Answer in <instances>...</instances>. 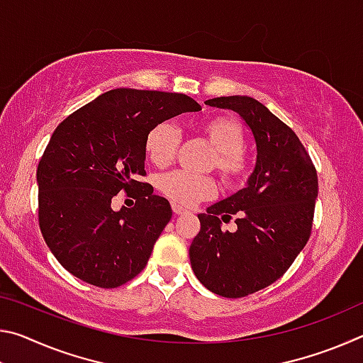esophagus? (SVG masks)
Instances as JSON below:
<instances>
[{"mask_svg":"<svg viewBox=\"0 0 363 363\" xmlns=\"http://www.w3.org/2000/svg\"><path fill=\"white\" fill-rule=\"evenodd\" d=\"M171 208H173V213H174V214H177V216H179V214L187 213L186 208H182L181 205H177V203H173V205H171Z\"/></svg>","mask_w":363,"mask_h":363,"instance_id":"34e87169","label":"esophagus"}]
</instances>
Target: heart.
I'll list each match as a JSON object with an SVG mask.
<instances>
[{
    "instance_id": "1",
    "label": "heart",
    "mask_w": 363,
    "mask_h": 363,
    "mask_svg": "<svg viewBox=\"0 0 363 363\" xmlns=\"http://www.w3.org/2000/svg\"><path fill=\"white\" fill-rule=\"evenodd\" d=\"M199 133L214 149L208 168L216 169L225 187H237L243 182L250 173L251 162L245 150L247 134L242 123L227 115L211 116L201 123ZM179 144L181 133L171 121H160L153 125L144 139L147 157L160 168L173 163ZM158 189L174 203L192 206L216 192V182L211 176L176 169L160 177Z\"/></svg>"
}]
</instances>
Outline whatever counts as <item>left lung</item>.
<instances>
[{
	"instance_id": "1",
	"label": "left lung",
	"mask_w": 363,
	"mask_h": 363,
	"mask_svg": "<svg viewBox=\"0 0 363 363\" xmlns=\"http://www.w3.org/2000/svg\"><path fill=\"white\" fill-rule=\"evenodd\" d=\"M253 131L257 160L248 186L199 214L189 256L196 279L224 298H243L284 275L311 237L318 181L314 163L290 126L248 96L214 97ZM236 218L235 233L220 220Z\"/></svg>"
}]
</instances>
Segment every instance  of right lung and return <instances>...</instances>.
<instances>
[{"label": "right lung", "mask_w": 363, "mask_h": 363, "mask_svg": "<svg viewBox=\"0 0 363 363\" xmlns=\"http://www.w3.org/2000/svg\"><path fill=\"white\" fill-rule=\"evenodd\" d=\"M201 107L192 97L118 88L67 116L36 169L38 223L49 250L77 279L116 288L145 267L171 219L169 201L145 176L144 139L160 121ZM125 191L133 208L113 212Z\"/></svg>", "instance_id": "obj_1"}]
</instances>
